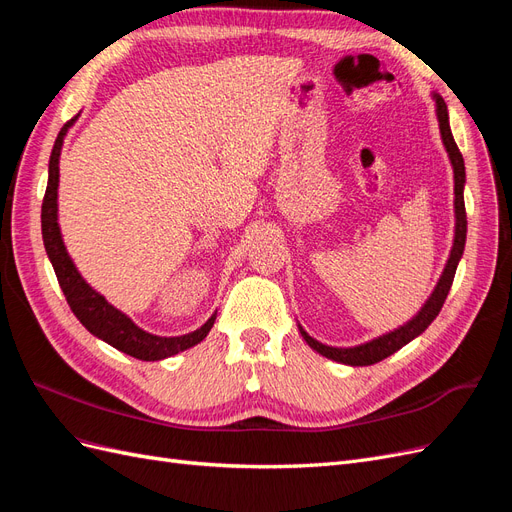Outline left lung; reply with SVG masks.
Listing matches in <instances>:
<instances>
[{"instance_id":"obj_1","label":"left lung","mask_w":512,"mask_h":512,"mask_svg":"<svg viewBox=\"0 0 512 512\" xmlns=\"http://www.w3.org/2000/svg\"><path fill=\"white\" fill-rule=\"evenodd\" d=\"M436 98V108H438V121H440V132H442V141L444 147L448 151V158H451L453 170H455V215H457V226H455V243H453V250H451V258L446 262V269L440 277V282L433 290V294L429 297V301L423 305L421 312H418L408 324L404 327L393 331V333H386L378 339H371V342L363 344V346H354V348H331V346H324L320 342H316L314 337H309L301 327V335L305 342L312 346L316 352H320L322 356H327V359H333L337 363H344V365H352V367H363V365H374L380 363L386 356H391L393 352H397L399 348H404L408 342L416 335H421L429 324L436 320V316L440 314V309L448 297V290L453 286L455 280V271L459 265V258L463 254V245H466V232H468V218H466V203H463V183H466V166H463V156L461 151L455 143L451 126H448V111H446V102L440 96H433Z\"/></svg>"}]
</instances>
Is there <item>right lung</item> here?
<instances>
[{
    "mask_svg": "<svg viewBox=\"0 0 512 512\" xmlns=\"http://www.w3.org/2000/svg\"><path fill=\"white\" fill-rule=\"evenodd\" d=\"M74 119L66 121L64 128L59 130L55 138L51 160H49V183H46V192L42 198L44 247H46V254L51 258L57 282L66 294L70 309L91 335L104 339L106 344H111L113 348L134 356V359L160 361V359H166V356H173L177 352L196 346L198 342H203L207 333L211 331L215 314L203 324V327L188 335H181V337L151 335L143 329H138L126 314L119 312V309L108 305V301L102 297V294H98L94 288H89V284H85L81 273L72 265L57 226V183H59L61 143H64V136Z\"/></svg>",
    "mask_w": 512,
    "mask_h": 512,
    "instance_id": "obj_1",
    "label": "right lung"
}]
</instances>
